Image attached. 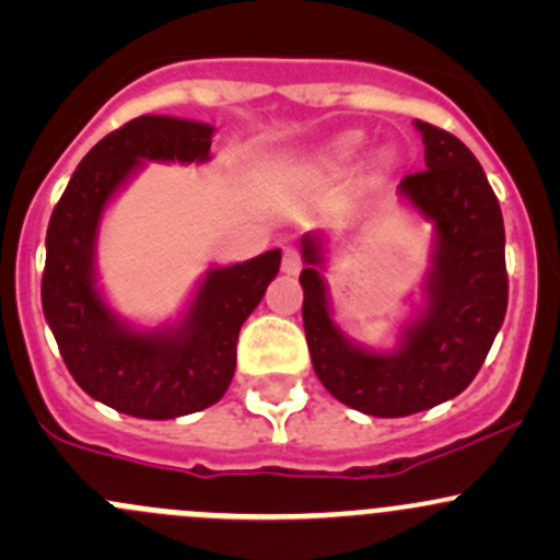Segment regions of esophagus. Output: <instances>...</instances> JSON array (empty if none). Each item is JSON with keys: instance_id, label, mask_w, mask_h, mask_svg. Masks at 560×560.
I'll list each match as a JSON object with an SVG mask.
<instances>
[{"instance_id": "34e87169", "label": "esophagus", "mask_w": 560, "mask_h": 560, "mask_svg": "<svg viewBox=\"0 0 560 560\" xmlns=\"http://www.w3.org/2000/svg\"><path fill=\"white\" fill-rule=\"evenodd\" d=\"M301 268H303V259H301V254H298V248L284 246V252H281V270L295 276V273H301Z\"/></svg>"}]
</instances>
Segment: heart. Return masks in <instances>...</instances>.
I'll return each mask as SVG.
<instances>
[{
	"instance_id": "b5f03b06",
	"label": "heart",
	"mask_w": 560,
	"mask_h": 560,
	"mask_svg": "<svg viewBox=\"0 0 560 560\" xmlns=\"http://www.w3.org/2000/svg\"><path fill=\"white\" fill-rule=\"evenodd\" d=\"M358 151H360V135L349 132L330 145V160L332 162H349L358 156Z\"/></svg>"
}]
</instances>
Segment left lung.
Instances as JSON below:
<instances>
[{"label": "left lung", "mask_w": 560, "mask_h": 560, "mask_svg": "<svg viewBox=\"0 0 560 560\" xmlns=\"http://www.w3.org/2000/svg\"><path fill=\"white\" fill-rule=\"evenodd\" d=\"M425 171L400 195L436 230L428 306L393 354L352 347L332 325L319 276V238H303V327L316 376L332 398L371 417H406L455 398L488 358L510 301L504 219L477 156L444 129L417 121Z\"/></svg>", "instance_id": "obj_1"}]
</instances>
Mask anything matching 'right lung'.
I'll use <instances>...</instances> for the list:
<instances>
[{
	"instance_id": "add662e5",
	"label": "right lung",
	"mask_w": 560,
	"mask_h": 560,
	"mask_svg": "<svg viewBox=\"0 0 560 560\" xmlns=\"http://www.w3.org/2000/svg\"><path fill=\"white\" fill-rule=\"evenodd\" d=\"M213 127L140 116L105 135L78 165L45 235L43 314L72 380L110 409L171 420L208 409L235 374L241 325L279 273L281 252L208 270L175 330L124 327L94 284V238L103 208L140 160L206 162Z\"/></svg>"
}]
</instances>
